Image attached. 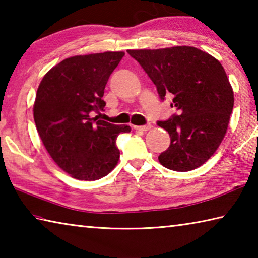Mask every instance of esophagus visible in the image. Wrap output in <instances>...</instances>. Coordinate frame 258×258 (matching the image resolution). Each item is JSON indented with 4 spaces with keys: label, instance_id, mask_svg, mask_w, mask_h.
Masks as SVG:
<instances>
[{
    "label": "esophagus",
    "instance_id": "1",
    "mask_svg": "<svg viewBox=\"0 0 258 258\" xmlns=\"http://www.w3.org/2000/svg\"><path fill=\"white\" fill-rule=\"evenodd\" d=\"M151 128V125L150 124H147V125H143V126H134V130L137 131H142V132H145V131H148Z\"/></svg>",
    "mask_w": 258,
    "mask_h": 258
}]
</instances>
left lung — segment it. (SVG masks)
<instances>
[{
    "mask_svg": "<svg viewBox=\"0 0 258 258\" xmlns=\"http://www.w3.org/2000/svg\"><path fill=\"white\" fill-rule=\"evenodd\" d=\"M127 52L154 82L160 100L172 95L171 107L177 110L171 118L158 121L171 137L159 163L176 172L206 163L224 138L234 103L220 61L192 46Z\"/></svg>",
    "mask_w": 258,
    "mask_h": 258,
    "instance_id": "8db88e82",
    "label": "left lung"
}]
</instances>
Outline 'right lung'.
<instances>
[{
  "instance_id": "add662e5",
  "label": "right lung",
  "mask_w": 258,
  "mask_h": 258,
  "mask_svg": "<svg viewBox=\"0 0 258 258\" xmlns=\"http://www.w3.org/2000/svg\"><path fill=\"white\" fill-rule=\"evenodd\" d=\"M124 52H103L64 59L43 77L34 103V120L43 145L69 175L95 181L108 175L119 159L116 145L127 125L92 118L103 110L104 87Z\"/></svg>"
}]
</instances>
